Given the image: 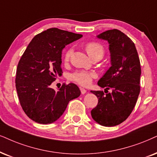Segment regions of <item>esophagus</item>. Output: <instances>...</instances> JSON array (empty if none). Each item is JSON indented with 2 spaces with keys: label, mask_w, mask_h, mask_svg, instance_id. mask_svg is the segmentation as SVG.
<instances>
[{
  "label": "esophagus",
  "mask_w": 157,
  "mask_h": 157,
  "mask_svg": "<svg viewBox=\"0 0 157 157\" xmlns=\"http://www.w3.org/2000/svg\"><path fill=\"white\" fill-rule=\"evenodd\" d=\"M80 91H81V93H82V94H85V93H87V90H85V88H80Z\"/></svg>",
  "instance_id": "1"
}]
</instances>
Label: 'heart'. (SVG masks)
I'll list each match as a JSON object with an SVG mask.
<instances>
[{"instance_id":"1","label":"heart","mask_w":157,"mask_h":157,"mask_svg":"<svg viewBox=\"0 0 157 157\" xmlns=\"http://www.w3.org/2000/svg\"><path fill=\"white\" fill-rule=\"evenodd\" d=\"M85 50L90 58L96 55H104V48L100 43L96 42H90L85 45ZM73 50L69 48L66 51L64 54V61H68L72 54ZM96 77L94 73L85 72V71H77L71 75V78L75 82L82 85H88L92 81V79Z\"/></svg>"}]
</instances>
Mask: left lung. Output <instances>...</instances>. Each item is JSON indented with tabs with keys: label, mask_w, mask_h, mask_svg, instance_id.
I'll return each mask as SVG.
<instances>
[{
	"label": "left lung",
	"mask_w": 157,
	"mask_h": 157,
	"mask_svg": "<svg viewBox=\"0 0 157 157\" xmlns=\"http://www.w3.org/2000/svg\"><path fill=\"white\" fill-rule=\"evenodd\" d=\"M96 37L108 42L111 59V67L98 85L106 90L112 88V92L104 94L103 91H90L98 99L91 116L101 125L116 126L130 116L139 96V57L134 43L118 29L107 30Z\"/></svg>",
	"instance_id": "1"
}]
</instances>
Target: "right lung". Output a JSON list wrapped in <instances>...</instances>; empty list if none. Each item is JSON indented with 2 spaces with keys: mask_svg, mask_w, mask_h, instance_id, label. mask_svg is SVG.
<instances>
[{
  "mask_svg": "<svg viewBox=\"0 0 157 157\" xmlns=\"http://www.w3.org/2000/svg\"><path fill=\"white\" fill-rule=\"evenodd\" d=\"M82 35L51 28L35 35L19 61L16 88L24 112L40 124H51L60 117L69 102L80 96L74 83L63 85L58 91L51 88L61 76V54L67 45Z\"/></svg>",
  "mask_w": 157,
  "mask_h": 157,
  "instance_id": "obj_1",
  "label": "right lung"
}]
</instances>
